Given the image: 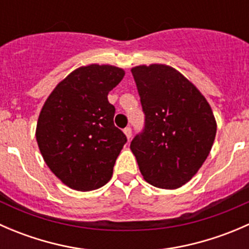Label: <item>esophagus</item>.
<instances>
[{"label": "esophagus", "instance_id": "obj_1", "mask_svg": "<svg viewBox=\"0 0 249 249\" xmlns=\"http://www.w3.org/2000/svg\"><path fill=\"white\" fill-rule=\"evenodd\" d=\"M124 134L126 136V139L130 141V139L132 137V131H131V127H125L124 129Z\"/></svg>", "mask_w": 249, "mask_h": 249}]
</instances>
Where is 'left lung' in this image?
Instances as JSON below:
<instances>
[{
	"label": "left lung",
	"mask_w": 249,
	"mask_h": 249,
	"mask_svg": "<svg viewBox=\"0 0 249 249\" xmlns=\"http://www.w3.org/2000/svg\"><path fill=\"white\" fill-rule=\"evenodd\" d=\"M144 129L131 141L140 171L149 184L177 189L189 182L207 159L217 123L205 96L171 66L132 67Z\"/></svg>",
	"instance_id": "obj_1"
}]
</instances>
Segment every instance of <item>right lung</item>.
I'll return each mask as SVG.
<instances>
[{
  "label": "right lung",
  "instance_id": "right-lung-1",
  "mask_svg": "<svg viewBox=\"0 0 249 249\" xmlns=\"http://www.w3.org/2000/svg\"><path fill=\"white\" fill-rule=\"evenodd\" d=\"M125 76L112 65L74 70L55 87L39 113L36 140L44 161L64 184L79 192L104 187L126 136L114 126L107 95Z\"/></svg>",
  "mask_w": 249,
  "mask_h": 249
}]
</instances>
